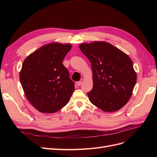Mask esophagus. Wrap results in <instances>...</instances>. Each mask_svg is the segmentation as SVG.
<instances>
[{"mask_svg": "<svg viewBox=\"0 0 157 157\" xmlns=\"http://www.w3.org/2000/svg\"><path fill=\"white\" fill-rule=\"evenodd\" d=\"M76 84H77V85L78 86H80V85H81V84H82V82L81 81H78V82H77V83H76Z\"/></svg>", "mask_w": 157, "mask_h": 157, "instance_id": "obj_1", "label": "esophagus"}]
</instances>
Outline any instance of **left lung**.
I'll return each instance as SVG.
<instances>
[{
    "label": "left lung",
    "instance_id": "1",
    "mask_svg": "<svg viewBox=\"0 0 157 157\" xmlns=\"http://www.w3.org/2000/svg\"><path fill=\"white\" fill-rule=\"evenodd\" d=\"M79 48L92 65L93 88L87 93L90 102L105 112L124 106L137 80L129 56L106 42L83 43Z\"/></svg>",
    "mask_w": 157,
    "mask_h": 157
}]
</instances>
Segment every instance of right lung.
<instances>
[{"label": "right lung", "instance_id": "right-lung-1", "mask_svg": "<svg viewBox=\"0 0 157 157\" xmlns=\"http://www.w3.org/2000/svg\"><path fill=\"white\" fill-rule=\"evenodd\" d=\"M71 48L70 44H46L23 61L20 82L28 101L40 112L59 111L74 92L75 83L62 63Z\"/></svg>", "mask_w": 157, "mask_h": 157}]
</instances>
